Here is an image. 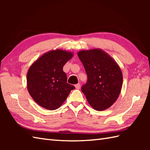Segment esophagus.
<instances>
[{"mask_svg": "<svg viewBox=\"0 0 150 150\" xmlns=\"http://www.w3.org/2000/svg\"><path fill=\"white\" fill-rule=\"evenodd\" d=\"M75 86L76 89H77V90H79V89H80V88H81V84H76Z\"/></svg>", "mask_w": 150, "mask_h": 150, "instance_id": "obj_1", "label": "esophagus"}]
</instances>
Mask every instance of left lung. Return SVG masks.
<instances>
[{
	"label": "left lung",
	"mask_w": 150,
	"mask_h": 150,
	"mask_svg": "<svg viewBox=\"0 0 150 150\" xmlns=\"http://www.w3.org/2000/svg\"><path fill=\"white\" fill-rule=\"evenodd\" d=\"M77 55L88 76L81 91L94 110H105L119 97L122 86V73L109 54L99 48L79 51Z\"/></svg>",
	"instance_id": "8db88e82"
}]
</instances>
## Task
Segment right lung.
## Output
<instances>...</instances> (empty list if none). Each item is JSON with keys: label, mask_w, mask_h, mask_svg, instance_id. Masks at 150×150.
I'll return each mask as SVG.
<instances>
[{"label": "right lung", "mask_w": 150, "mask_h": 150, "mask_svg": "<svg viewBox=\"0 0 150 150\" xmlns=\"http://www.w3.org/2000/svg\"><path fill=\"white\" fill-rule=\"evenodd\" d=\"M73 53L57 49L37 59L27 73V88L33 99L44 108L55 110L63 104L74 86L67 83L63 66Z\"/></svg>", "instance_id": "right-lung-1"}]
</instances>
